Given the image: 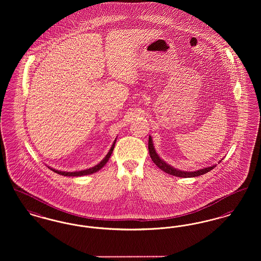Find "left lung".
Here are the masks:
<instances>
[{"mask_svg":"<svg viewBox=\"0 0 261 261\" xmlns=\"http://www.w3.org/2000/svg\"><path fill=\"white\" fill-rule=\"evenodd\" d=\"M148 150H149V154H150L151 159L152 161L155 163V165L160 168L162 171H164L165 173L170 174L172 176H176V177H180V178H193V177H198L201 176L203 174H206L207 172L211 171L212 169H214L216 167V165H213L211 167H207V168H203L194 172H187V171H180L178 169H175L174 167H172L171 165L167 164L164 160H162L159 155L156 153V150L153 146V142H152V137L149 136V139H148Z\"/></svg>","mask_w":261,"mask_h":261,"instance_id":"obj_1","label":"left lung"}]
</instances>
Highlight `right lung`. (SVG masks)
I'll return each mask as SVG.
<instances>
[{"instance_id": "obj_1", "label": "right lung", "mask_w": 261, "mask_h": 261, "mask_svg": "<svg viewBox=\"0 0 261 261\" xmlns=\"http://www.w3.org/2000/svg\"><path fill=\"white\" fill-rule=\"evenodd\" d=\"M115 143H116V139H115V141H114V143H113V145L111 146V149L108 152V154L105 156V158L99 163V164H97L96 166H94V167H92V168H89V169H86V170H83V171H77V172H63V171H58V170H55V169H53V168H50L53 172H55L57 174H59V175H62V176H68V177H80V176H85V175H91V174H93V173H96L97 171H99L100 169H102L105 164L108 162V160H109V158L111 157V154L113 153V150H114V147H115Z\"/></svg>"}]
</instances>
